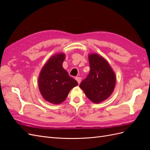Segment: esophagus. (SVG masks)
I'll use <instances>...</instances> for the list:
<instances>
[{"instance_id":"34e87169","label":"esophagus","mask_w":150,"mask_h":150,"mask_svg":"<svg viewBox=\"0 0 150 150\" xmlns=\"http://www.w3.org/2000/svg\"><path fill=\"white\" fill-rule=\"evenodd\" d=\"M76 80L77 81H78V84H79L81 83V78H80V77H76Z\"/></svg>"}]
</instances>
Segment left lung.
I'll list each match as a JSON object with an SVG mask.
<instances>
[{
  "mask_svg": "<svg viewBox=\"0 0 150 150\" xmlns=\"http://www.w3.org/2000/svg\"><path fill=\"white\" fill-rule=\"evenodd\" d=\"M90 72L79 85L86 96L94 103L110 97L116 86V75L109 62L96 53L88 56Z\"/></svg>",
  "mask_w": 150,
  "mask_h": 150,
  "instance_id": "left-lung-1",
  "label": "left lung"
}]
</instances>
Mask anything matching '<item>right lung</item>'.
Segmentation results:
<instances>
[{
    "mask_svg": "<svg viewBox=\"0 0 150 150\" xmlns=\"http://www.w3.org/2000/svg\"><path fill=\"white\" fill-rule=\"evenodd\" d=\"M65 58L64 53L54 54L40 70L39 89L43 98L50 103L59 104L64 102L70 91L78 85L62 67Z\"/></svg>",
    "mask_w": 150,
    "mask_h": 150,
    "instance_id": "right-lung-1",
    "label": "right lung"
}]
</instances>
